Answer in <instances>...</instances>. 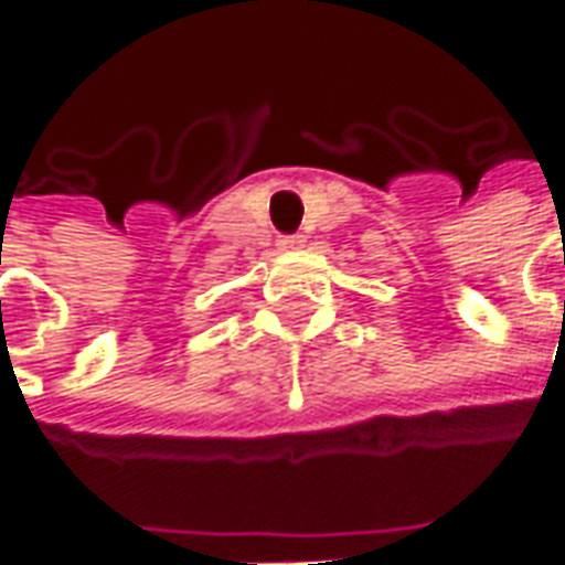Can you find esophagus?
<instances>
[{
	"mask_svg": "<svg viewBox=\"0 0 565 565\" xmlns=\"http://www.w3.org/2000/svg\"><path fill=\"white\" fill-rule=\"evenodd\" d=\"M278 245H281V250H294V247H302V235H284Z\"/></svg>",
	"mask_w": 565,
	"mask_h": 565,
	"instance_id": "obj_1",
	"label": "esophagus"
}]
</instances>
